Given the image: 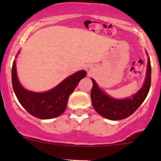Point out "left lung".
I'll return each mask as SVG.
<instances>
[{
	"label": "left lung",
	"mask_w": 161,
	"mask_h": 161,
	"mask_svg": "<svg viewBox=\"0 0 161 161\" xmlns=\"http://www.w3.org/2000/svg\"><path fill=\"white\" fill-rule=\"evenodd\" d=\"M91 100L96 111L101 116L113 121L125 119L132 114L145 100L151 85V64L150 59L147 64V76L142 88L130 98L117 100L109 97L98 87L92 79Z\"/></svg>",
	"instance_id": "obj_1"
}]
</instances>
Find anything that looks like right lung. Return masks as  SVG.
Masks as SVG:
<instances>
[{
	"label": "right lung",
	"instance_id": "1",
	"mask_svg": "<svg viewBox=\"0 0 161 161\" xmlns=\"http://www.w3.org/2000/svg\"><path fill=\"white\" fill-rule=\"evenodd\" d=\"M86 75L85 71H79L47 92H31L21 86L16 72V63L14 61L11 82L19 103L31 115L40 119H51L64 113L67 108L69 96L76 88L79 81Z\"/></svg>",
	"mask_w": 161,
	"mask_h": 161
}]
</instances>
